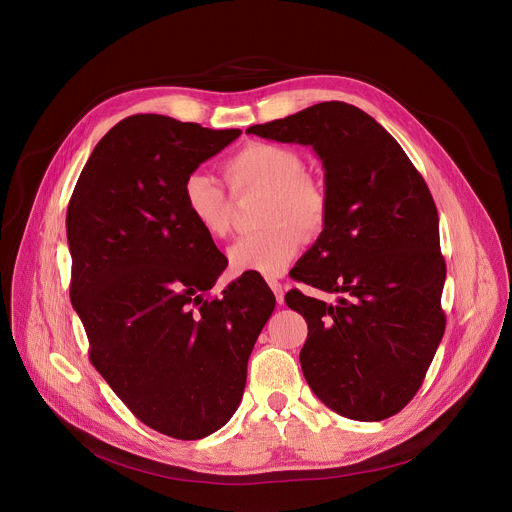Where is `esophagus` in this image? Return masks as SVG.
Listing matches in <instances>:
<instances>
[{
	"mask_svg": "<svg viewBox=\"0 0 512 512\" xmlns=\"http://www.w3.org/2000/svg\"><path fill=\"white\" fill-rule=\"evenodd\" d=\"M269 287L273 289V294H275L277 304H283V285H281L277 279H269Z\"/></svg>",
	"mask_w": 512,
	"mask_h": 512,
	"instance_id": "esophagus-1",
	"label": "esophagus"
}]
</instances>
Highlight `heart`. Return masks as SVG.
Returning a JSON list of instances; mask_svg holds the SVG:
<instances>
[{"instance_id":"obj_1","label":"heart","mask_w":512,"mask_h":512,"mask_svg":"<svg viewBox=\"0 0 512 512\" xmlns=\"http://www.w3.org/2000/svg\"><path fill=\"white\" fill-rule=\"evenodd\" d=\"M235 194L265 190L261 231L237 239L227 257L233 273L279 275L302 247L304 237H316L328 216L324 188L306 174L302 156L275 143H249L227 162ZM188 221L210 239H223L233 225V200L210 174L196 170L182 184Z\"/></svg>"}]
</instances>
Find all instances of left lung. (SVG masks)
I'll list each match as a JSON object with an SVG mask.
<instances>
[{
	"instance_id": "obj_1",
	"label": "left lung",
	"mask_w": 512,
	"mask_h": 512,
	"mask_svg": "<svg viewBox=\"0 0 512 512\" xmlns=\"http://www.w3.org/2000/svg\"><path fill=\"white\" fill-rule=\"evenodd\" d=\"M247 133L310 145L324 166L326 225L294 279L336 302L285 296L308 322L300 362L310 389L348 419L399 413L446 330V263L427 184L395 137L348 103H318Z\"/></svg>"
}]
</instances>
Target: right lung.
Segmentation results:
<instances>
[{
    "instance_id": "1",
    "label": "right lung",
    "mask_w": 512,
    "mask_h": 512,
    "mask_svg": "<svg viewBox=\"0 0 512 512\" xmlns=\"http://www.w3.org/2000/svg\"><path fill=\"white\" fill-rule=\"evenodd\" d=\"M241 129L131 115L95 145L66 212L70 302L91 362L152 429L200 440L237 411L275 296L241 275L208 300L227 257L186 216L182 184Z\"/></svg>"
}]
</instances>
